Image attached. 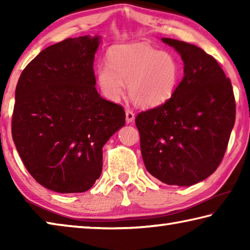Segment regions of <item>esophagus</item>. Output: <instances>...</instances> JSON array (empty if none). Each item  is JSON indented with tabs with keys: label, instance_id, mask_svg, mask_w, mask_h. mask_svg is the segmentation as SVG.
<instances>
[{
	"label": "esophagus",
	"instance_id": "1",
	"mask_svg": "<svg viewBox=\"0 0 250 250\" xmlns=\"http://www.w3.org/2000/svg\"><path fill=\"white\" fill-rule=\"evenodd\" d=\"M134 120V113L130 109L125 110V121L126 124H131Z\"/></svg>",
	"mask_w": 250,
	"mask_h": 250
}]
</instances>
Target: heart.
<instances>
[{"label": "heart", "instance_id": "1", "mask_svg": "<svg viewBox=\"0 0 250 250\" xmlns=\"http://www.w3.org/2000/svg\"><path fill=\"white\" fill-rule=\"evenodd\" d=\"M181 67L171 54L146 43L116 45L108 50L107 64L96 71L97 83L110 101H119L125 91L141 108L163 105L174 96Z\"/></svg>", "mask_w": 250, "mask_h": 250}]
</instances>
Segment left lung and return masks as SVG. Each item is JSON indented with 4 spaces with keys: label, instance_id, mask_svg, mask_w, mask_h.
<instances>
[{
    "label": "left lung",
    "instance_id": "8db88e82",
    "mask_svg": "<svg viewBox=\"0 0 250 250\" xmlns=\"http://www.w3.org/2000/svg\"><path fill=\"white\" fill-rule=\"evenodd\" d=\"M161 41L181 55L184 77L167 104L135 118L142 159L147 172L163 183L191 186L222 162L235 124L234 91L216 59L202 48Z\"/></svg>",
    "mask_w": 250,
    "mask_h": 250
}]
</instances>
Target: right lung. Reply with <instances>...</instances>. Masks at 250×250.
<instances>
[{
	"label": "right lung",
	"mask_w": 250,
	"mask_h": 250,
	"mask_svg": "<svg viewBox=\"0 0 250 250\" xmlns=\"http://www.w3.org/2000/svg\"><path fill=\"white\" fill-rule=\"evenodd\" d=\"M100 36L54 44L21 74L12 135L36 182L57 193L91 188L103 170V147L125 124L119 104L96 89L94 59Z\"/></svg>",
	"instance_id": "1"
}]
</instances>
